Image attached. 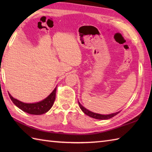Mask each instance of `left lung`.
<instances>
[{
    "instance_id": "1",
    "label": "left lung",
    "mask_w": 152,
    "mask_h": 152,
    "mask_svg": "<svg viewBox=\"0 0 152 152\" xmlns=\"http://www.w3.org/2000/svg\"><path fill=\"white\" fill-rule=\"evenodd\" d=\"M79 103V105H80V108L82 109V110L85 113L86 115H88V116H90V117H91L93 118H95V119H108L110 118H112V117H114V116L117 115L118 112H116V113H114V114H108V115H102V114H96V113L94 112H92L91 111L88 110H87L86 108H85L83 107V106L81 105V104L78 102Z\"/></svg>"
}]
</instances>
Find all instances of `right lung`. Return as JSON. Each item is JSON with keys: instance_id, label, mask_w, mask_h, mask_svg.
<instances>
[{"instance_id": "1", "label": "right lung", "mask_w": 152, "mask_h": 152, "mask_svg": "<svg viewBox=\"0 0 152 152\" xmlns=\"http://www.w3.org/2000/svg\"><path fill=\"white\" fill-rule=\"evenodd\" d=\"M56 88L54 89L51 94L46 99H44L43 101L39 102L28 104V103L22 102L17 99L13 98L12 95L9 93L10 98L11 99L12 102H14V104L16 106H18L21 110L27 112L28 114L33 115L43 114L49 110L53 104L55 99H56Z\"/></svg>"}]
</instances>
